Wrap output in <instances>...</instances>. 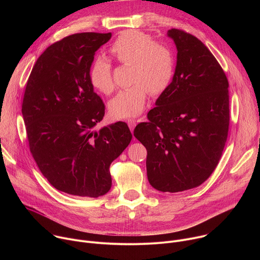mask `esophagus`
I'll return each mask as SVG.
<instances>
[{"label": "esophagus", "instance_id": "esophagus-1", "mask_svg": "<svg viewBox=\"0 0 260 260\" xmlns=\"http://www.w3.org/2000/svg\"><path fill=\"white\" fill-rule=\"evenodd\" d=\"M126 122H127V124H128L131 131H134V128H135V126H136V124H137V120H136V119H127Z\"/></svg>", "mask_w": 260, "mask_h": 260}]
</instances>
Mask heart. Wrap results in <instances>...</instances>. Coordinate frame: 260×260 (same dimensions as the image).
<instances>
[{
	"instance_id": "heart-1",
	"label": "heart",
	"mask_w": 260,
	"mask_h": 260,
	"mask_svg": "<svg viewBox=\"0 0 260 260\" xmlns=\"http://www.w3.org/2000/svg\"><path fill=\"white\" fill-rule=\"evenodd\" d=\"M109 52L119 62L132 64L133 83L110 102V113L115 118L135 117L143 112L149 91L158 95L170 86L175 72L173 52L168 46L156 43L151 36L136 29L122 31ZM89 79L92 86L105 94L114 89L112 68L104 57L92 61Z\"/></svg>"
}]
</instances>
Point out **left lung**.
<instances>
[{
  "label": "left lung",
  "instance_id": "1",
  "mask_svg": "<svg viewBox=\"0 0 260 260\" xmlns=\"http://www.w3.org/2000/svg\"><path fill=\"white\" fill-rule=\"evenodd\" d=\"M167 35L177 48L174 77L134 135L147 149L151 186L179 192L200 186L220 160L230 125L229 81L197 37L177 28Z\"/></svg>",
  "mask_w": 260,
  "mask_h": 260
}]
</instances>
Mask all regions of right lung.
I'll list each match as a JSON object with an SVG mask.
<instances>
[{
	"instance_id": "1",
	"label": "right lung",
	"mask_w": 260,
	"mask_h": 260,
	"mask_svg": "<svg viewBox=\"0 0 260 260\" xmlns=\"http://www.w3.org/2000/svg\"><path fill=\"white\" fill-rule=\"evenodd\" d=\"M112 34L80 32L50 45L28 77L21 113L29 150L43 176L68 194L99 198L112 185L110 165L132 140L125 122L94 131L105 105L89 70Z\"/></svg>"
}]
</instances>
